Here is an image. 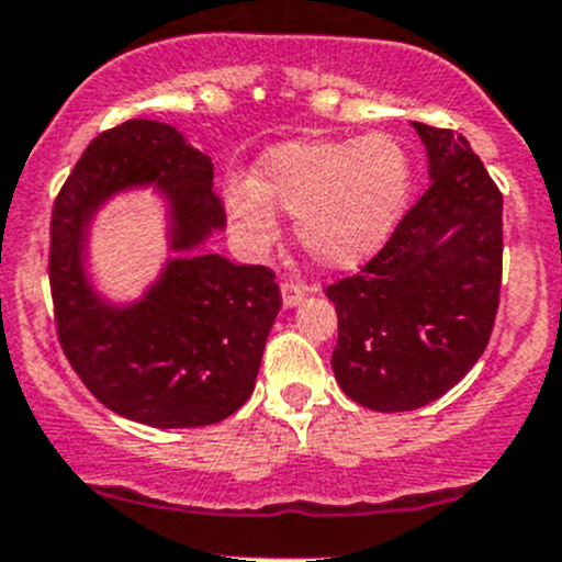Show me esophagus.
Listing matches in <instances>:
<instances>
[{
	"instance_id": "esophagus-1",
	"label": "esophagus",
	"mask_w": 562,
	"mask_h": 562,
	"mask_svg": "<svg viewBox=\"0 0 562 562\" xmlns=\"http://www.w3.org/2000/svg\"><path fill=\"white\" fill-rule=\"evenodd\" d=\"M282 307L285 310H291V307H296V304H302V299H304V288L299 285V282H282Z\"/></svg>"
}]
</instances>
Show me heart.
<instances>
[{
  "label": "heart",
  "mask_w": 562,
  "mask_h": 562,
  "mask_svg": "<svg viewBox=\"0 0 562 562\" xmlns=\"http://www.w3.org/2000/svg\"><path fill=\"white\" fill-rule=\"evenodd\" d=\"M411 195L400 140H291L260 157L252 181L225 187V212L252 247L274 236V206L296 217V239L326 269H356L378 252Z\"/></svg>",
  "instance_id": "obj_1"
}]
</instances>
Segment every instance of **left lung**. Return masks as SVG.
Segmentation results:
<instances>
[{
	"mask_svg": "<svg viewBox=\"0 0 562 562\" xmlns=\"http://www.w3.org/2000/svg\"><path fill=\"white\" fill-rule=\"evenodd\" d=\"M429 190L361 274L326 288L337 307L339 389L381 413L416 411L454 389L495 326L503 195L468 138L413 122Z\"/></svg>",
	"mask_w": 562,
	"mask_h": 562,
	"instance_id": "1",
	"label": "left lung"
}]
</instances>
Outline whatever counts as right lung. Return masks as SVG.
I'll use <instances>...</instances> for the list:
<instances>
[{"label":"right lung","instance_id":"right-lung-1","mask_svg":"<svg viewBox=\"0 0 562 562\" xmlns=\"http://www.w3.org/2000/svg\"><path fill=\"white\" fill-rule=\"evenodd\" d=\"M209 155L166 122L130 119L87 146L50 217V296L61 350L87 389L130 422L206 427L249 400L280 288L266 266L203 245L225 228ZM151 186L175 255L145 296L105 300L88 277V231L111 196Z\"/></svg>","mask_w":562,"mask_h":562}]
</instances>
